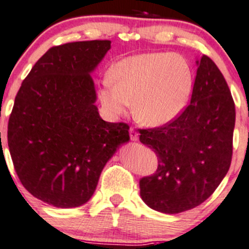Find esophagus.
Instances as JSON below:
<instances>
[{
    "label": "esophagus",
    "mask_w": 249,
    "mask_h": 249,
    "mask_svg": "<svg viewBox=\"0 0 249 249\" xmlns=\"http://www.w3.org/2000/svg\"><path fill=\"white\" fill-rule=\"evenodd\" d=\"M129 132H130V138H131V141L137 142L138 138H139V137H138V132H137V131L133 129V127H131Z\"/></svg>",
    "instance_id": "34e87169"
}]
</instances>
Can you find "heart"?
<instances>
[{
  "instance_id": "b5f03b06",
  "label": "heart",
  "mask_w": 249,
  "mask_h": 249,
  "mask_svg": "<svg viewBox=\"0 0 249 249\" xmlns=\"http://www.w3.org/2000/svg\"><path fill=\"white\" fill-rule=\"evenodd\" d=\"M99 89L104 110L124 114L133 104L135 116L146 126H162L187 106L193 73L187 60L170 53H143L117 62Z\"/></svg>"
}]
</instances>
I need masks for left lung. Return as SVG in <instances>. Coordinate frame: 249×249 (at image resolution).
I'll return each instance as SVG.
<instances>
[{
    "label": "left lung",
    "instance_id": "obj_1",
    "mask_svg": "<svg viewBox=\"0 0 249 249\" xmlns=\"http://www.w3.org/2000/svg\"><path fill=\"white\" fill-rule=\"evenodd\" d=\"M190 104L173 122L141 130L139 141L157 155L158 168L139 181L151 209L178 214L200 206L228 173L235 105L222 73L207 55L196 61Z\"/></svg>",
    "mask_w": 249,
    "mask_h": 249
}]
</instances>
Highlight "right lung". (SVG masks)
<instances>
[{
	"mask_svg": "<svg viewBox=\"0 0 249 249\" xmlns=\"http://www.w3.org/2000/svg\"><path fill=\"white\" fill-rule=\"evenodd\" d=\"M111 41L48 49L24 79L8 123L16 174L34 197L74 208L94 194L104 166L130 141L124 123L102 119L91 73Z\"/></svg>",
	"mask_w": 249,
	"mask_h": 249,
	"instance_id": "add662e5",
	"label": "right lung"
}]
</instances>
